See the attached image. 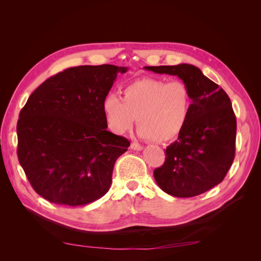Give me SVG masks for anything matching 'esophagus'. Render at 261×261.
Masks as SVG:
<instances>
[{
  "mask_svg": "<svg viewBox=\"0 0 261 261\" xmlns=\"http://www.w3.org/2000/svg\"><path fill=\"white\" fill-rule=\"evenodd\" d=\"M130 148H132L133 150H136V151H140V150H143V149H144V147H143V146L139 145V144H137V143H133V144L130 145Z\"/></svg>",
  "mask_w": 261,
  "mask_h": 261,
  "instance_id": "esophagus-1",
  "label": "esophagus"
}]
</instances>
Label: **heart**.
Returning a JSON list of instances; mask_svg holds the SVG:
<instances>
[{
	"label": "heart",
	"instance_id": "heart-1",
	"mask_svg": "<svg viewBox=\"0 0 261 261\" xmlns=\"http://www.w3.org/2000/svg\"><path fill=\"white\" fill-rule=\"evenodd\" d=\"M192 99L180 81L144 78L125 87L123 98L110 93L102 109L109 127L116 134L129 130L137 117L140 136L156 143L175 139L191 114Z\"/></svg>",
	"mask_w": 261,
	"mask_h": 261
}]
</instances>
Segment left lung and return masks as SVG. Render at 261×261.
Segmentation results:
<instances>
[{
	"label": "left lung",
	"instance_id": "obj_1",
	"mask_svg": "<svg viewBox=\"0 0 261 261\" xmlns=\"http://www.w3.org/2000/svg\"><path fill=\"white\" fill-rule=\"evenodd\" d=\"M144 68L177 76L192 99L187 124L165 150L162 167L153 171L156 184L163 192L180 198L209 191L223 180L235 156L236 117L230 98L194 65Z\"/></svg>",
	"mask_w": 261,
	"mask_h": 261
}]
</instances>
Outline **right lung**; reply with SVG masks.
<instances>
[{
  "mask_svg": "<svg viewBox=\"0 0 261 261\" xmlns=\"http://www.w3.org/2000/svg\"><path fill=\"white\" fill-rule=\"evenodd\" d=\"M127 67L84 65L50 77L30 94L17 122V155L37 194L84 206L105 196L117 158L129 141L107 130L102 109Z\"/></svg>",
  "mask_w": 261,
  "mask_h": 261,
  "instance_id": "1",
  "label": "right lung"
}]
</instances>
